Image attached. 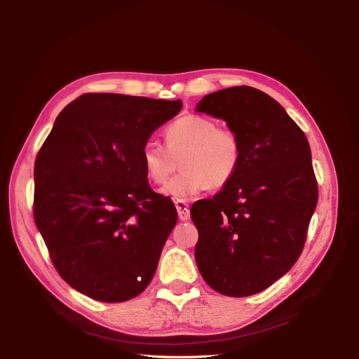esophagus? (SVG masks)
Segmentation results:
<instances>
[{
    "label": "esophagus",
    "mask_w": 359,
    "mask_h": 359,
    "mask_svg": "<svg viewBox=\"0 0 359 359\" xmlns=\"http://www.w3.org/2000/svg\"><path fill=\"white\" fill-rule=\"evenodd\" d=\"M175 208H177V211H178L180 220L186 222V220L190 219V210H189L187 202H184V201H175Z\"/></svg>",
    "instance_id": "esophagus-1"
}]
</instances>
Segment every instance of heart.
Wrapping results in <instances>:
<instances>
[{
	"instance_id": "heart-1",
	"label": "heart",
	"mask_w": 359,
	"mask_h": 359,
	"mask_svg": "<svg viewBox=\"0 0 359 359\" xmlns=\"http://www.w3.org/2000/svg\"><path fill=\"white\" fill-rule=\"evenodd\" d=\"M166 147L148 140L140 149V163L148 178L165 184L175 170L180 154V172L161 193L186 201L201 191L220 189L229 182L241 163V140L231 128L217 127L211 118L186 115L173 121L165 132Z\"/></svg>"
}]
</instances>
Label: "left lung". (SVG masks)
Returning <instances> with one entry per match:
<instances>
[{"mask_svg": "<svg viewBox=\"0 0 359 359\" xmlns=\"http://www.w3.org/2000/svg\"><path fill=\"white\" fill-rule=\"evenodd\" d=\"M196 112L226 121L241 140V163L212 199L191 206L203 280L227 297H250L297 262L316 210L309 140L278 102L252 86L205 95Z\"/></svg>", "mask_w": 359, "mask_h": 359, "instance_id": "left-lung-1", "label": "left lung"}]
</instances>
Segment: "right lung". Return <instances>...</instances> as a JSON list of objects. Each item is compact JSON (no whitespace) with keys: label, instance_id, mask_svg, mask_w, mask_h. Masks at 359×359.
<instances>
[{"label":"right lung","instance_id":"add662e5","mask_svg":"<svg viewBox=\"0 0 359 359\" xmlns=\"http://www.w3.org/2000/svg\"><path fill=\"white\" fill-rule=\"evenodd\" d=\"M181 100L83 94L57 116L34 166V220L67 283L102 302L137 297L153 280L175 205L140 163L151 133Z\"/></svg>","mask_w":359,"mask_h":359}]
</instances>
